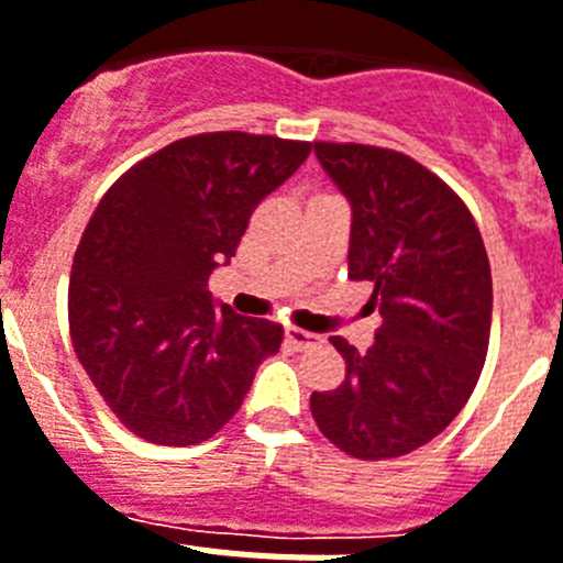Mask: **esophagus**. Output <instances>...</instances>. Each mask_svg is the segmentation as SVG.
<instances>
[{
    "label": "esophagus",
    "mask_w": 563,
    "mask_h": 563,
    "mask_svg": "<svg viewBox=\"0 0 563 563\" xmlns=\"http://www.w3.org/2000/svg\"><path fill=\"white\" fill-rule=\"evenodd\" d=\"M287 343H290L292 350H312V346H318L321 343V338L316 335V332H307V330H296V327H290V330L285 332Z\"/></svg>",
    "instance_id": "esophagus-1"
}]
</instances>
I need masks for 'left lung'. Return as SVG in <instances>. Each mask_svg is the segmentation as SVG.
I'll list each match as a JSON object with an SVG mask.
<instances>
[{
	"label": "left lung",
	"mask_w": 563,
	"mask_h": 563,
	"mask_svg": "<svg viewBox=\"0 0 563 563\" xmlns=\"http://www.w3.org/2000/svg\"><path fill=\"white\" fill-rule=\"evenodd\" d=\"M316 157L352 208L350 278L372 282L380 327L366 352L330 338L346 377L312 391V417L357 460L411 454L460 415L485 366L494 282L479 228L406 154L316 143Z\"/></svg>",
	"instance_id": "obj_1"
}]
</instances>
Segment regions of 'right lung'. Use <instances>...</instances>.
Here are the masks:
<instances>
[{
    "mask_svg": "<svg viewBox=\"0 0 563 563\" xmlns=\"http://www.w3.org/2000/svg\"><path fill=\"white\" fill-rule=\"evenodd\" d=\"M312 143L271 134L183 137L103 194L69 276V335L132 434L197 445L231 420L285 330L213 305L208 276L236 256L253 208Z\"/></svg>",
    "mask_w": 563,
    "mask_h": 563,
    "instance_id": "obj_1",
    "label": "right lung"
}]
</instances>
